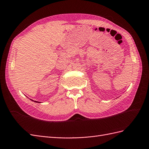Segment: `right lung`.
<instances>
[{
    "instance_id": "1",
    "label": "right lung",
    "mask_w": 149,
    "mask_h": 149,
    "mask_svg": "<svg viewBox=\"0 0 149 149\" xmlns=\"http://www.w3.org/2000/svg\"><path fill=\"white\" fill-rule=\"evenodd\" d=\"M33 101V100H32ZM35 102H38V101H35Z\"/></svg>"
}]
</instances>
